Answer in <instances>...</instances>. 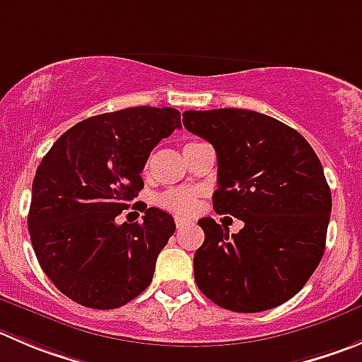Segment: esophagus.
<instances>
[{"label":"esophagus","instance_id":"esophagus-1","mask_svg":"<svg viewBox=\"0 0 362 362\" xmlns=\"http://www.w3.org/2000/svg\"><path fill=\"white\" fill-rule=\"evenodd\" d=\"M188 226H190V220H187V218H181V216H175V227H177V230H183V229H187Z\"/></svg>","mask_w":362,"mask_h":362}]
</instances>
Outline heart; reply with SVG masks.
Returning a JSON list of instances; mask_svg holds the SVG:
<instances>
[{
  "label": "heart",
  "instance_id": "heart-1",
  "mask_svg": "<svg viewBox=\"0 0 362 362\" xmlns=\"http://www.w3.org/2000/svg\"><path fill=\"white\" fill-rule=\"evenodd\" d=\"M158 204L175 215H190L197 208V195L190 188H172L158 197Z\"/></svg>",
  "mask_w": 362,
  "mask_h": 362
}]
</instances>
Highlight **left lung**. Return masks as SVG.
Wrapping results in <instances>:
<instances>
[{
  "mask_svg": "<svg viewBox=\"0 0 362 362\" xmlns=\"http://www.w3.org/2000/svg\"><path fill=\"white\" fill-rule=\"evenodd\" d=\"M183 124L216 151L213 209L243 222L229 235L209 216L199 220V290L236 313L284 304L304 288L325 250L332 197L318 156L293 127L250 110H188Z\"/></svg>",
  "mask_w": 362,
  "mask_h": 362,
  "instance_id": "1",
  "label": "left lung"
}]
</instances>
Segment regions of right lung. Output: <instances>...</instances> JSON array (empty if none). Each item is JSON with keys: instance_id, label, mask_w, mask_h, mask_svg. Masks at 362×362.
I'll return each mask as SVG.
<instances>
[{"instance_id": "obj_1", "label": "right lung", "mask_w": 362, "mask_h": 362, "mask_svg": "<svg viewBox=\"0 0 362 362\" xmlns=\"http://www.w3.org/2000/svg\"><path fill=\"white\" fill-rule=\"evenodd\" d=\"M181 127L175 108H136L81 120L37 168L28 230L44 274L71 300L115 309L151 284L158 254L174 235L172 215L136 202L144 222L115 223L144 188L154 146Z\"/></svg>"}]
</instances>
